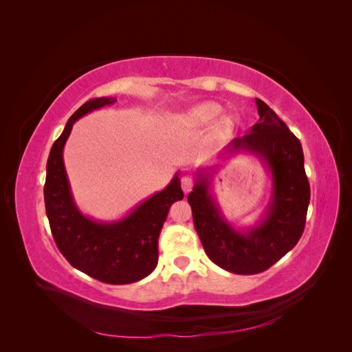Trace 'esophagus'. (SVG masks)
<instances>
[{
	"label": "esophagus",
	"mask_w": 352,
	"mask_h": 352,
	"mask_svg": "<svg viewBox=\"0 0 352 352\" xmlns=\"http://www.w3.org/2000/svg\"><path fill=\"white\" fill-rule=\"evenodd\" d=\"M180 185H182V189L185 194H189L190 190H192L194 188V179L190 176H184L182 179H180Z\"/></svg>",
	"instance_id": "esophagus-1"
}]
</instances>
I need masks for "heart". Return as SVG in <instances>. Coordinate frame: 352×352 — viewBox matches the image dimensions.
I'll list each match as a JSON object with an SVG mask.
<instances>
[{"instance_id": "heart-1", "label": "heart", "mask_w": 352, "mask_h": 352, "mask_svg": "<svg viewBox=\"0 0 352 352\" xmlns=\"http://www.w3.org/2000/svg\"><path fill=\"white\" fill-rule=\"evenodd\" d=\"M221 107L216 102H211V101H206V102H201L195 107L190 109L185 116H184V123L189 127H201V126H207L210 123L214 122L216 117L220 114ZM219 126L221 129H225V127L230 126V120L229 119H221L219 122Z\"/></svg>"}]
</instances>
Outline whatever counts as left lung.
<instances>
[{
    "label": "left lung",
    "mask_w": 352,
    "mask_h": 352,
    "mask_svg": "<svg viewBox=\"0 0 352 352\" xmlns=\"http://www.w3.org/2000/svg\"><path fill=\"white\" fill-rule=\"evenodd\" d=\"M255 104L258 123L250 133L232 141L228 151L248 150L269 166L273 189L264 219L247 232L233 229L208 192L207 173L198 172L197 184L188 195L194 225L208 258L236 274L261 273L291 251L302 235L310 204L300 140L267 104L258 98Z\"/></svg>",
    "instance_id": "1"
}]
</instances>
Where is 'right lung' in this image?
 Instances as JSON below:
<instances>
[{
  "instance_id": "obj_1",
  "label": "right lung",
  "mask_w": 352,
  "mask_h": 352,
  "mask_svg": "<svg viewBox=\"0 0 352 352\" xmlns=\"http://www.w3.org/2000/svg\"><path fill=\"white\" fill-rule=\"evenodd\" d=\"M113 102L116 98H94L73 113L50 151L44 199L52 238L73 267L104 283L126 285L146 278L155 269L160 232L170 206L184 198V190L176 175L166 189L119 221L100 223L82 214L70 192L63 148L74 122Z\"/></svg>"
}]
</instances>
